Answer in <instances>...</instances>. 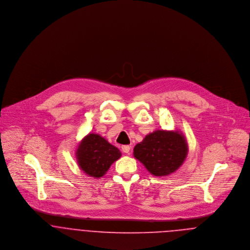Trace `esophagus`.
I'll use <instances>...</instances> for the list:
<instances>
[{"label": "esophagus", "mask_w": 250, "mask_h": 250, "mask_svg": "<svg viewBox=\"0 0 250 250\" xmlns=\"http://www.w3.org/2000/svg\"><path fill=\"white\" fill-rule=\"evenodd\" d=\"M130 151H131V146H129V145H123L122 146V152L123 153L130 154Z\"/></svg>", "instance_id": "esophagus-1"}]
</instances>
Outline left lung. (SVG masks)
<instances>
[{
  "label": "left lung",
  "mask_w": 250,
  "mask_h": 250,
  "mask_svg": "<svg viewBox=\"0 0 250 250\" xmlns=\"http://www.w3.org/2000/svg\"><path fill=\"white\" fill-rule=\"evenodd\" d=\"M188 143L179 131L157 130L134 148V157L154 176L176 171L188 155Z\"/></svg>",
  "instance_id": "obj_1"
}]
</instances>
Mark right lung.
I'll use <instances>...</instances> for the list:
<instances>
[{
  "label": "right lung",
  "instance_id": "right-lung-1",
  "mask_svg": "<svg viewBox=\"0 0 250 250\" xmlns=\"http://www.w3.org/2000/svg\"><path fill=\"white\" fill-rule=\"evenodd\" d=\"M76 156L80 168L85 174L100 178L121 157V152L100 135L88 134L79 144Z\"/></svg>",
  "mask_w": 250,
  "mask_h": 250
}]
</instances>
